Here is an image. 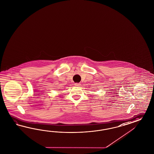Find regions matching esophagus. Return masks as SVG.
Here are the masks:
<instances>
[{
    "label": "esophagus",
    "mask_w": 154,
    "mask_h": 154,
    "mask_svg": "<svg viewBox=\"0 0 154 154\" xmlns=\"http://www.w3.org/2000/svg\"><path fill=\"white\" fill-rule=\"evenodd\" d=\"M80 83H75V86H80Z\"/></svg>",
    "instance_id": "1"
}]
</instances>
